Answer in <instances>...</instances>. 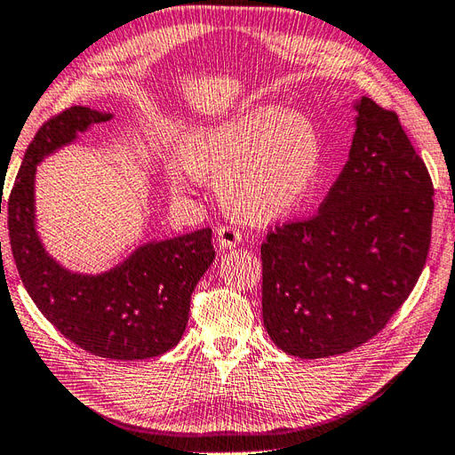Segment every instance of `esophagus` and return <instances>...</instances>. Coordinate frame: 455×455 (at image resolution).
Wrapping results in <instances>:
<instances>
[{
    "mask_svg": "<svg viewBox=\"0 0 455 455\" xmlns=\"http://www.w3.org/2000/svg\"><path fill=\"white\" fill-rule=\"evenodd\" d=\"M217 244L225 250L236 248L238 244H242L240 230L232 228V227H219L217 228Z\"/></svg>",
    "mask_w": 455,
    "mask_h": 455,
    "instance_id": "obj_1",
    "label": "esophagus"
}]
</instances>
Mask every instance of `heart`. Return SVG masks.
<instances>
[{
	"label": "heart",
	"mask_w": 455,
	"mask_h": 455,
	"mask_svg": "<svg viewBox=\"0 0 455 455\" xmlns=\"http://www.w3.org/2000/svg\"><path fill=\"white\" fill-rule=\"evenodd\" d=\"M322 158L320 133L306 116L263 104L194 132L184 153L164 161V176L176 194H188L205 176L219 178L232 213L269 223L308 197Z\"/></svg>",
	"instance_id": "b5f03b06"
}]
</instances>
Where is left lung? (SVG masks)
<instances>
[{"label": "left lung", "instance_id": "1", "mask_svg": "<svg viewBox=\"0 0 455 455\" xmlns=\"http://www.w3.org/2000/svg\"><path fill=\"white\" fill-rule=\"evenodd\" d=\"M347 164L318 213L261 244L263 325L281 351L343 355L382 331L430 248L435 189L395 112L355 100Z\"/></svg>", "mask_w": 455, "mask_h": 455}]
</instances>
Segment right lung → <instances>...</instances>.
<instances>
[{
  "instance_id": "1",
  "label": "right lung",
  "mask_w": 455,
  "mask_h": 455,
  "mask_svg": "<svg viewBox=\"0 0 455 455\" xmlns=\"http://www.w3.org/2000/svg\"><path fill=\"white\" fill-rule=\"evenodd\" d=\"M112 116L71 107L42 125L9 196V240L28 297L63 337L91 355L143 361L164 355L182 339L189 299L215 259L211 228L145 242L100 273L63 266L36 228V166Z\"/></svg>"
}]
</instances>
